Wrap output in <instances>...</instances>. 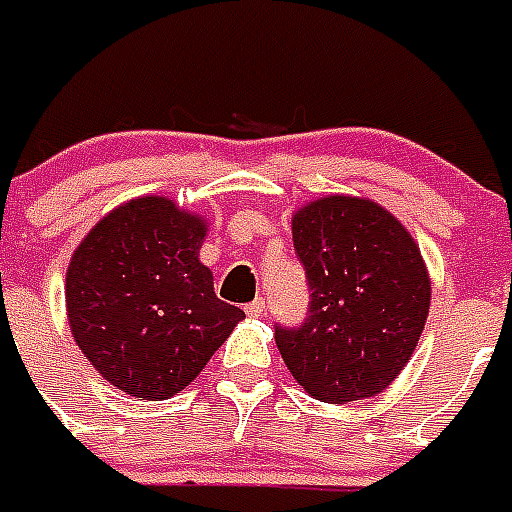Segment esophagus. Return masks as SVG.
I'll use <instances>...</instances> for the list:
<instances>
[{
  "instance_id": "obj_1",
  "label": "esophagus",
  "mask_w": 512,
  "mask_h": 512,
  "mask_svg": "<svg viewBox=\"0 0 512 512\" xmlns=\"http://www.w3.org/2000/svg\"><path fill=\"white\" fill-rule=\"evenodd\" d=\"M244 313H247L249 318H260V315L265 313V299L257 297L255 302H249V305L244 307Z\"/></svg>"
}]
</instances>
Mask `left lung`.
<instances>
[{
	"label": "left lung",
	"instance_id": "obj_1",
	"mask_svg": "<svg viewBox=\"0 0 512 512\" xmlns=\"http://www.w3.org/2000/svg\"><path fill=\"white\" fill-rule=\"evenodd\" d=\"M310 305L276 344L315 400H363L384 392L413 357L429 315L431 284L421 249L376 202L326 197L292 223Z\"/></svg>",
	"mask_w": 512,
	"mask_h": 512
}]
</instances>
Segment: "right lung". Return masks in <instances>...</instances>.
Wrapping results in <instances>:
<instances>
[{
	"label": "right lung",
	"mask_w": 512,
	"mask_h": 512,
	"mask_svg": "<svg viewBox=\"0 0 512 512\" xmlns=\"http://www.w3.org/2000/svg\"><path fill=\"white\" fill-rule=\"evenodd\" d=\"M205 223L165 197L131 199L76 249L65 302L76 344L131 397L168 400L199 376L244 310L199 263Z\"/></svg>",
	"instance_id": "right-lung-1"
}]
</instances>
